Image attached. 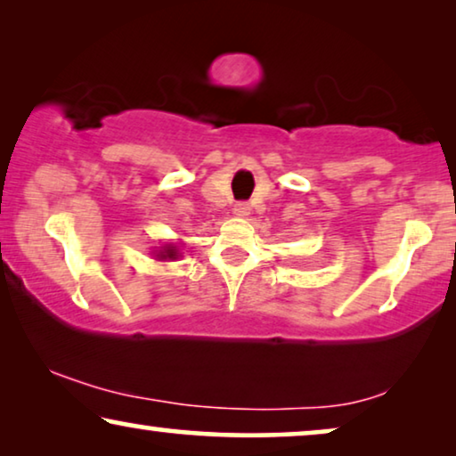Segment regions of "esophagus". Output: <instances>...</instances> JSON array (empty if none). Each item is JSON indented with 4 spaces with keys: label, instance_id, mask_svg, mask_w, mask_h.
I'll return each mask as SVG.
<instances>
[{
    "label": "esophagus",
    "instance_id": "esophagus-1",
    "mask_svg": "<svg viewBox=\"0 0 456 456\" xmlns=\"http://www.w3.org/2000/svg\"><path fill=\"white\" fill-rule=\"evenodd\" d=\"M248 214H251V208H248L247 203H236V205H234V216L247 217Z\"/></svg>",
    "mask_w": 456,
    "mask_h": 456
}]
</instances>
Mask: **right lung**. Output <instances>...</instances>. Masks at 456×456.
<instances>
[{"mask_svg": "<svg viewBox=\"0 0 456 456\" xmlns=\"http://www.w3.org/2000/svg\"><path fill=\"white\" fill-rule=\"evenodd\" d=\"M155 257L161 259V261H164V259H176L178 257V247L172 245V242H170V245H164L158 253H155Z\"/></svg>", "mask_w": 456, "mask_h": 456, "instance_id": "obj_1", "label": "right lung"}]
</instances>
